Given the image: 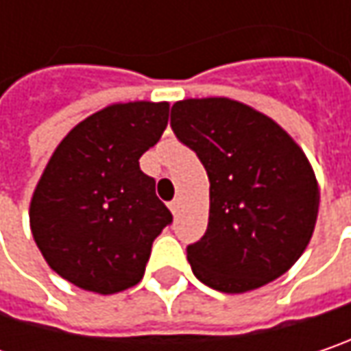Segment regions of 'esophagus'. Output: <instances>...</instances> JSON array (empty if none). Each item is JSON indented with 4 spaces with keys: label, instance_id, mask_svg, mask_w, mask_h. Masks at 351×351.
<instances>
[{
    "label": "esophagus",
    "instance_id": "34e87169",
    "mask_svg": "<svg viewBox=\"0 0 351 351\" xmlns=\"http://www.w3.org/2000/svg\"><path fill=\"white\" fill-rule=\"evenodd\" d=\"M178 208H180V202H178V199L169 202V210H171V213H178Z\"/></svg>",
    "mask_w": 351,
    "mask_h": 351
}]
</instances>
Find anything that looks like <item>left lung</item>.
<instances>
[{
    "label": "left lung",
    "mask_w": 351,
    "mask_h": 351,
    "mask_svg": "<svg viewBox=\"0 0 351 351\" xmlns=\"http://www.w3.org/2000/svg\"><path fill=\"white\" fill-rule=\"evenodd\" d=\"M171 128L210 180L208 230L188 247L195 278L245 293L284 276L308 247L319 208L317 180L298 141L230 97L176 101Z\"/></svg>",
    "instance_id": "8db88e82"
}]
</instances>
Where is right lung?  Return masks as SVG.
I'll list each match as a JSON object with an SVG mask.
<instances>
[{"label": "right lung", "mask_w": 351, "mask_h": 351, "mask_svg": "<svg viewBox=\"0 0 351 351\" xmlns=\"http://www.w3.org/2000/svg\"><path fill=\"white\" fill-rule=\"evenodd\" d=\"M167 117V101L110 104L53 149L29 202V228L43 260L69 284L112 295L143 278L171 213L139 158Z\"/></svg>", "instance_id": "right-lung-1"}]
</instances>
